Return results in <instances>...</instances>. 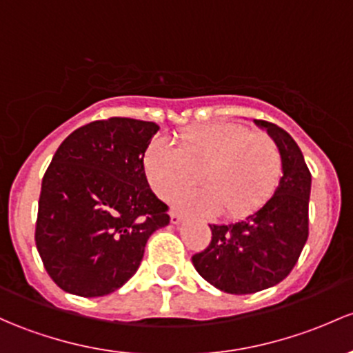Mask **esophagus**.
<instances>
[{"label":"esophagus","mask_w":353,"mask_h":353,"mask_svg":"<svg viewBox=\"0 0 353 353\" xmlns=\"http://www.w3.org/2000/svg\"><path fill=\"white\" fill-rule=\"evenodd\" d=\"M183 221H184L183 214L176 213V211H170V223H172V225H179V223H183Z\"/></svg>","instance_id":"obj_1"}]
</instances>
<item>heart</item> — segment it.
<instances>
[{"label":"heart","mask_w":353,"mask_h":353,"mask_svg":"<svg viewBox=\"0 0 353 353\" xmlns=\"http://www.w3.org/2000/svg\"><path fill=\"white\" fill-rule=\"evenodd\" d=\"M148 186L170 199L200 172L203 186L174 198L184 213L245 218L272 198L284 174V157L276 140L236 123H210L184 130L179 145L152 140L142 159Z\"/></svg>","instance_id":"heart-1"}]
</instances>
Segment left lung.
<instances>
[{
  "label": "left lung",
  "mask_w": 353,
  "mask_h": 353,
  "mask_svg": "<svg viewBox=\"0 0 353 353\" xmlns=\"http://www.w3.org/2000/svg\"><path fill=\"white\" fill-rule=\"evenodd\" d=\"M281 147L284 174L272 198L232 225H210L211 242L192 255L203 279L230 294H252L289 276L307 240L311 172L285 130L255 120Z\"/></svg>",
  "instance_id": "left-lung-1"
}]
</instances>
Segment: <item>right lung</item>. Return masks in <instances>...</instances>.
<instances>
[{
  "label": "right lung",
  "instance_id": "right-lung-1",
  "mask_svg": "<svg viewBox=\"0 0 353 353\" xmlns=\"http://www.w3.org/2000/svg\"><path fill=\"white\" fill-rule=\"evenodd\" d=\"M154 121L108 118L74 130L42 179L35 243L47 274L70 294L117 291L139 269L148 236L169 225L143 174Z\"/></svg>",
  "mask_w": 353,
  "mask_h": 353
}]
</instances>
